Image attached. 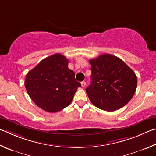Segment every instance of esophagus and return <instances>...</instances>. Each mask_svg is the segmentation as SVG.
Wrapping results in <instances>:
<instances>
[{
	"instance_id": "esophagus-1",
	"label": "esophagus",
	"mask_w": 156,
	"mask_h": 156,
	"mask_svg": "<svg viewBox=\"0 0 156 156\" xmlns=\"http://www.w3.org/2000/svg\"><path fill=\"white\" fill-rule=\"evenodd\" d=\"M81 87H85L86 86V81H81Z\"/></svg>"
}]
</instances>
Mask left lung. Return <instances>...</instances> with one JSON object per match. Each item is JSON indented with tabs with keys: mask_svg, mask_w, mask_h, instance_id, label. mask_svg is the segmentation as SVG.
Listing matches in <instances>:
<instances>
[{
	"mask_svg": "<svg viewBox=\"0 0 156 156\" xmlns=\"http://www.w3.org/2000/svg\"><path fill=\"white\" fill-rule=\"evenodd\" d=\"M89 62L91 83L86 91L92 104L108 112L126 105L137 87L135 73L122 60L110 54L101 55Z\"/></svg>",
	"mask_w": 156,
	"mask_h": 156,
	"instance_id": "obj_1",
	"label": "left lung"
}]
</instances>
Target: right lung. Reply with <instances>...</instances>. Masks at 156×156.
I'll list each match as a JSON object with an SVG mask.
<instances>
[{
  "label": "right lung",
  "mask_w": 156,
  "mask_h": 156,
  "mask_svg": "<svg viewBox=\"0 0 156 156\" xmlns=\"http://www.w3.org/2000/svg\"><path fill=\"white\" fill-rule=\"evenodd\" d=\"M68 60L56 53L42 59L26 75L29 96L38 107L48 112H57L70 104L81 83L68 67Z\"/></svg>",
  "instance_id": "obj_1"
}]
</instances>
